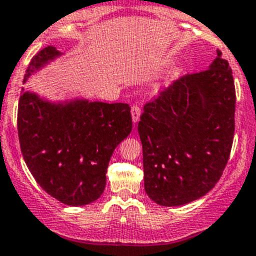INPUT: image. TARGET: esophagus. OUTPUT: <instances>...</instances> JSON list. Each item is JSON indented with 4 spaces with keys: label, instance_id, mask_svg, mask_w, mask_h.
I'll return each mask as SVG.
<instances>
[{
    "label": "esophagus",
    "instance_id": "34e87169",
    "mask_svg": "<svg viewBox=\"0 0 256 256\" xmlns=\"http://www.w3.org/2000/svg\"><path fill=\"white\" fill-rule=\"evenodd\" d=\"M140 114H142V108H140L139 106L134 104V106L131 107V116H132L134 122H138V121L140 120Z\"/></svg>",
    "mask_w": 256,
    "mask_h": 256
}]
</instances>
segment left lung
<instances>
[{
    "mask_svg": "<svg viewBox=\"0 0 256 256\" xmlns=\"http://www.w3.org/2000/svg\"><path fill=\"white\" fill-rule=\"evenodd\" d=\"M235 84L228 62L186 74L148 102L138 131L145 192L160 206H182L214 187L228 164L235 131Z\"/></svg>",
    "mask_w": 256,
    "mask_h": 256,
    "instance_id": "obj_1",
    "label": "left lung"
}]
</instances>
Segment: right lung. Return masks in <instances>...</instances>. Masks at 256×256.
<instances>
[{"label": "right lung", "mask_w": 256, "mask_h": 256, "mask_svg": "<svg viewBox=\"0 0 256 256\" xmlns=\"http://www.w3.org/2000/svg\"><path fill=\"white\" fill-rule=\"evenodd\" d=\"M60 56L54 46L40 50L24 83ZM131 128L128 104L50 102L24 88L21 92L18 131L24 160L38 184L68 206H84L101 197L112 152Z\"/></svg>", "instance_id": "obj_1"}]
</instances>
